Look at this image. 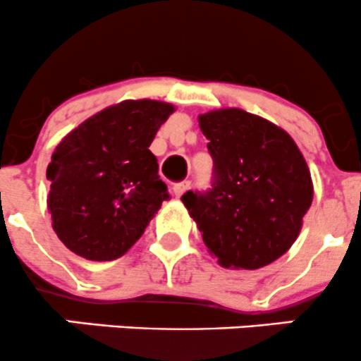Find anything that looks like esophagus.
Listing matches in <instances>:
<instances>
[{
    "instance_id": "34e87169",
    "label": "esophagus",
    "mask_w": 361,
    "mask_h": 361,
    "mask_svg": "<svg viewBox=\"0 0 361 361\" xmlns=\"http://www.w3.org/2000/svg\"><path fill=\"white\" fill-rule=\"evenodd\" d=\"M188 188H190V181H181V183L174 185L173 192H174V195H176V197H181L185 192L188 190Z\"/></svg>"
}]
</instances>
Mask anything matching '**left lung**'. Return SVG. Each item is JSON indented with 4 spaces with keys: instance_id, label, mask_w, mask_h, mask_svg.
Instances as JSON below:
<instances>
[{
    "instance_id": "obj_1",
    "label": "left lung",
    "mask_w": 361,
    "mask_h": 361,
    "mask_svg": "<svg viewBox=\"0 0 361 361\" xmlns=\"http://www.w3.org/2000/svg\"><path fill=\"white\" fill-rule=\"evenodd\" d=\"M214 162L212 187L181 200L218 263L257 270L290 249L313 200L305 157L289 133L242 109L199 116Z\"/></svg>"
}]
</instances>
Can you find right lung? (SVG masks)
I'll return each instance as SVG.
<instances>
[{
    "instance_id": "obj_1",
    "label": "right lung",
    "mask_w": 361,
    "mask_h": 361,
    "mask_svg": "<svg viewBox=\"0 0 361 361\" xmlns=\"http://www.w3.org/2000/svg\"><path fill=\"white\" fill-rule=\"evenodd\" d=\"M174 107L157 100H124L72 130L48 164V209L67 249L90 261L128 252L169 199L149 150Z\"/></svg>"
}]
</instances>
